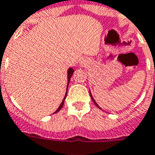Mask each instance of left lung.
Instances as JSON below:
<instances>
[{
    "mask_svg": "<svg viewBox=\"0 0 155 155\" xmlns=\"http://www.w3.org/2000/svg\"><path fill=\"white\" fill-rule=\"evenodd\" d=\"M90 95H91V99H92L93 102H94V103H95V105H96V107H98V108H100V109H101L100 107H99V106H98V105H97V103H96V101H95V100H94V99H93V97H92V96H91V92H90Z\"/></svg>",
    "mask_w": 155,
    "mask_h": 155,
    "instance_id": "left-lung-1",
    "label": "left lung"
}]
</instances>
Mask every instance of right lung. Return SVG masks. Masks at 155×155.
Here are the masks:
<instances>
[{
	"mask_svg": "<svg viewBox=\"0 0 155 155\" xmlns=\"http://www.w3.org/2000/svg\"><path fill=\"white\" fill-rule=\"evenodd\" d=\"M73 72H74V70H73L72 68H70V69H69V70H68V85H69V83H70V78H71V76H72V74H73ZM67 87H68V85H67ZM66 95H67V92H66V94H65V96H64V100H63L62 103L60 104V106H59V108H58V109L55 111L54 113H56V112H58L59 111H60V109L62 108L63 105H64V99H65V97H66Z\"/></svg>",
	"mask_w": 155,
	"mask_h": 155,
	"instance_id": "1",
	"label": "right lung"
}]
</instances>
